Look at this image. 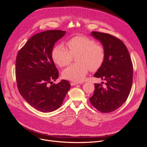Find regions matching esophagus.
Wrapping results in <instances>:
<instances>
[{
	"mask_svg": "<svg viewBox=\"0 0 147 147\" xmlns=\"http://www.w3.org/2000/svg\"><path fill=\"white\" fill-rule=\"evenodd\" d=\"M79 83H76V82H71V83H70V84L71 86H75V85H77V84H78Z\"/></svg>",
	"mask_w": 147,
	"mask_h": 147,
	"instance_id": "1",
	"label": "esophagus"
}]
</instances>
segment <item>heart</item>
I'll return each instance as SVG.
<instances>
[{
  "instance_id": "1",
  "label": "heart",
  "mask_w": 147,
  "mask_h": 147,
  "mask_svg": "<svg viewBox=\"0 0 147 147\" xmlns=\"http://www.w3.org/2000/svg\"><path fill=\"white\" fill-rule=\"evenodd\" d=\"M68 49L63 45H58L52 51V58L57 65L64 67L70 64L73 57L77 64L71 65L63 71L65 79L74 82L83 81L89 69L96 71L103 65L105 58L104 46L86 36H76L67 42Z\"/></svg>"
}]
</instances>
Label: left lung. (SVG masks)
<instances>
[{
  "label": "left lung",
  "mask_w": 147,
  "mask_h": 147,
  "mask_svg": "<svg viewBox=\"0 0 147 147\" xmlns=\"http://www.w3.org/2000/svg\"><path fill=\"white\" fill-rule=\"evenodd\" d=\"M91 35L102 44L105 51L103 65L94 77L105 80V85L95 83L91 104L102 113H110L124 103L133 82V64L126 46L110 34L92 32Z\"/></svg>",
  "instance_id": "1"
}]
</instances>
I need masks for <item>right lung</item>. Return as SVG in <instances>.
I'll return each mask as SVG.
<instances>
[{
	"label": "right lung",
	"mask_w": 147,
	"mask_h": 147,
	"mask_svg": "<svg viewBox=\"0 0 147 147\" xmlns=\"http://www.w3.org/2000/svg\"><path fill=\"white\" fill-rule=\"evenodd\" d=\"M62 30H48L31 37L18 51L15 75L20 94L27 102L43 113L57 110L70 88L65 80L52 84L58 71L52 58V51L64 36Z\"/></svg>",
	"instance_id": "right-lung-1"
}]
</instances>
